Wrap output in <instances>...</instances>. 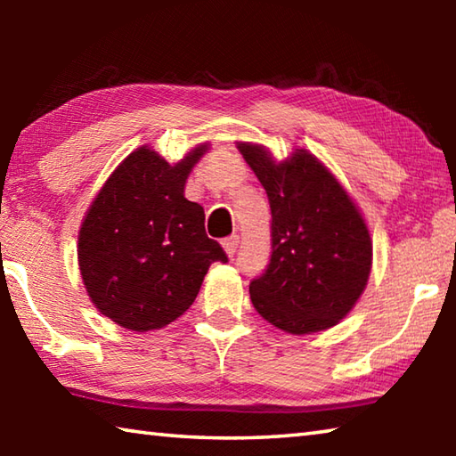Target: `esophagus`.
<instances>
[{"mask_svg": "<svg viewBox=\"0 0 456 456\" xmlns=\"http://www.w3.org/2000/svg\"><path fill=\"white\" fill-rule=\"evenodd\" d=\"M237 247H239V237L237 235H231L227 239H223V249L227 251L229 257H235Z\"/></svg>", "mask_w": 456, "mask_h": 456, "instance_id": "1", "label": "esophagus"}]
</instances>
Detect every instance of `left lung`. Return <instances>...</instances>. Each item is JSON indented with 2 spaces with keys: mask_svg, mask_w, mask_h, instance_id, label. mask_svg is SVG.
Here are the masks:
<instances>
[{
  "mask_svg": "<svg viewBox=\"0 0 456 456\" xmlns=\"http://www.w3.org/2000/svg\"><path fill=\"white\" fill-rule=\"evenodd\" d=\"M272 209V256L249 283L256 310L288 334H312L348 314L366 288L372 241L334 175L307 151L275 165L257 144H239Z\"/></svg>",
  "mask_w": 456,
  "mask_h": 456,
  "instance_id": "left-lung-1",
  "label": "left lung"
}]
</instances>
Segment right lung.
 <instances>
[{
  "label": "right lung",
  "mask_w": 456,
  "mask_h": 456,
  "mask_svg": "<svg viewBox=\"0 0 456 456\" xmlns=\"http://www.w3.org/2000/svg\"><path fill=\"white\" fill-rule=\"evenodd\" d=\"M207 146L168 165L141 146L110 175L90 205L78 261L92 302L133 331L159 330L189 310L223 247L205 233V211L184 183Z\"/></svg>",
  "instance_id": "right-lung-1"
}]
</instances>
